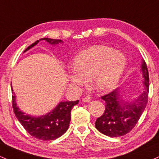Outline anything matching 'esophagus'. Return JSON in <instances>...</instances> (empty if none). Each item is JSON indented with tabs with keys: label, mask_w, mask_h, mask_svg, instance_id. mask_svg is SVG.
<instances>
[{
	"label": "esophagus",
	"mask_w": 159,
	"mask_h": 159,
	"mask_svg": "<svg viewBox=\"0 0 159 159\" xmlns=\"http://www.w3.org/2000/svg\"><path fill=\"white\" fill-rule=\"evenodd\" d=\"M90 100H91V97H84V98H83V99H82V101L84 102H89Z\"/></svg>",
	"instance_id": "obj_1"
}]
</instances>
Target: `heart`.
<instances>
[{"mask_svg": "<svg viewBox=\"0 0 159 159\" xmlns=\"http://www.w3.org/2000/svg\"><path fill=\"white\" fill-rule=\"evenodd\" d=\"M126 65V58L120 51L95 45L76 55L73 62L74 69L68 73V78L75 87L87 86L91 79L93 88L104 93L116 86Z\"/></svg>", "mask_w": 159, "mask_h": 159, "instance_id": "b5f03b06", "label": "heart"}]
</instances>
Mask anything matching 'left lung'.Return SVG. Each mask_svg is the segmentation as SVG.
Returning a JSON list of instances; mask_svg holds the SVG:
<instances>
[{
  "mask_svg": "<svg viewBox=\"0 0 159 159\" xmlns=\"http://www.w3.org/2000/svg\"><path fill=\"white\" fill-rule=\"evenodd\" d=\"M140 71L143 77V89L136 98L131 100L124 99L118 88L101 97L105 101L106 109L95 123L100 133L111 137H121L129 133L137 123L147 104L149 88V72L143 60Z\"/></svg>",
  "mask_w": 159,
  "mask_h": 159,
  "instance_id": "8db88e82",
  "label": "left lung"
}]
</instances>
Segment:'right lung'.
Wrapping results in <instances>:
<instances>
[{"label":"right lung","instance_id":"obj_1","mask_svg":"<svg viewBox=\"0 0 159 159\" xmlns=\"http://www.w3.org/2000/svg\"><path fill=\"white\" fill-rule=\"evenodd\" d=\"M41 41H44L51 45L59 44L63 43L61 40L51 39V38H41L36 41L24 50L23 53L28 51L37 45ZM13 108L16 117L21 125L23 126L31 136L41 140H53L61 137L66 133L69 127L71 121V111L73 106L77 105L79 101H66L60 102L55 108L47 114L40 116H32L25 114L17 106L16 99L13 88Z\"/></svg>","mask_w":159,"mask_h":159}]
</instances>
